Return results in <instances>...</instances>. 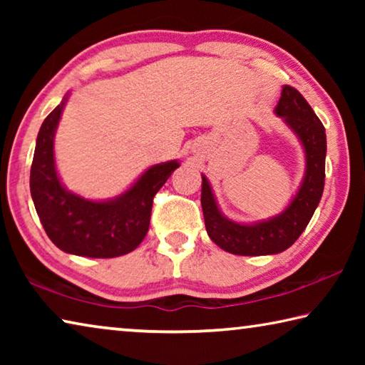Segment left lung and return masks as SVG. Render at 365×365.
I'll return each instance as SVG.
<instances>
[{"label":"left lung","mask_w":365,"mask_h":365,"mask_svg":"<svg viewBox=\"0 0 365 365\" xmlns=\"http://www.w3.org/2000/svg\"><path fill=\"white\" fill-rule=\"evenodd\" d=\"M275 114L298 137L306 156L299 188L280 214L252 224H240L225 217L215 201L211 183L201 174V206L207 235L219 248L232 255L265 256L288 250L304 232L324 193L327 137L322 122L304 96L289 85H283Z\"/></svg>","instance_id":"left-lung-1"}]
</instances>
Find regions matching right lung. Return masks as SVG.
Here are the masks:
<instances>
[{
    "label": "right lung",
    "mask_w": 365,
    "mask_h": 365,
    "mask_svg": "<svg viewBox=\"0 0 365 365\" xmlns=\"http://www.w3.org/2000/svg\"><path fill=\"white\" fill-rule=\"evenodd\" d=\"M69 93L41 123L30 169V193L43 228L59 250L85 257H117L143 242L153 197L168 182L178 160L154 164L130 188L104 201L85 200L67 190L54 163V135Z\"/></svg>",
    "instance_id": "1"
}]
</instances>
